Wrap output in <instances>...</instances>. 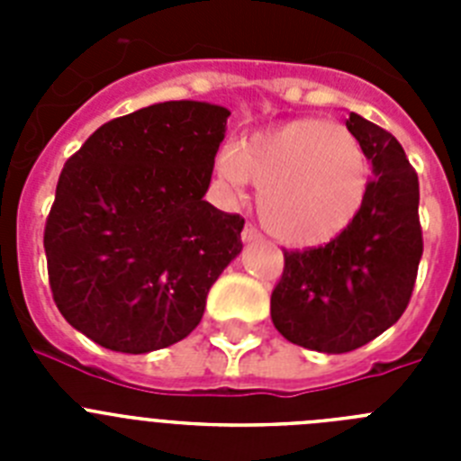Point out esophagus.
I'll use <instances>...</instances> for the list:
<instances>
[{
  "mask_svg": "<svg viewBox=\"0 0 461 461\" xmlns=\"http://www.w3.org/2000/svg\"><path fill=\"white\" fill-rule=\"evenodd\" d=\"M242 242L244 244H251V242H263V235H260V230L256 226H251V223H247L242 230Z\"/></svg>",
  "mask_w": 461,
  "mask_h": 461,
  "instance_id": "esophagus-1",
  "label": "esophagus"
}]
</instances>
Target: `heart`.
I'll return each mask as SVG.
<instances>
[{"label":"heart","mask_w":461,"mask_h":461,"mask_svg":"<svg viewBox=\"0 0 461 461\" xmlns=\"http://www.w3.org/2000/svg\"><path fill=\"white\" fill-rule=\"evenodd\" d=\"M228 186L260 189V221L281 242L319 247L360 214L372 164L356 133L323 117H297L258 131L217 157Z\"/></svg>","instance_id":"heart-1"}]
</instances>
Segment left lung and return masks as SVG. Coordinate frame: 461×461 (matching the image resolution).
I'll return each mask as SVG.
<instances>
[{
    "instance_id": "obj_1",
    "label": "left lung",
    "mask_w": 461,
    "mask_h": 461,
    "mask_svg": "<svg viewBox=\"0 0 461 461\" xmlns=\"http://www.w3.org/2000/svg\"><path fill=\"white\" fill-rule=\"evenodd\" d=\"M346 126L372 164L365 205L323 247L284 251V275L270 297L275 328L319 353L356 351L397 323L422 256L420 189L404 148L356 113Z\"/></svg>"
}]
</instances>
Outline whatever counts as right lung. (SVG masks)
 Returning <instances> with one entry per match:
<instances>
[{"mask_svg":"<svg viewBox=\"0 0 461 461\" xmlns=\"http://www.w3.org/2000/svg\"><path fill=\"white\" fill-rule=\"evenodd\" d=\"M230 110L166 101L105 122L64 164L43 233L52 300L104 348L149 353L201 323L244 219L203 201Z\"/></svg>","mask_w":461,"mask_h":461,"instance_id":"obj_1","label":"right lung"}]
</instances>
